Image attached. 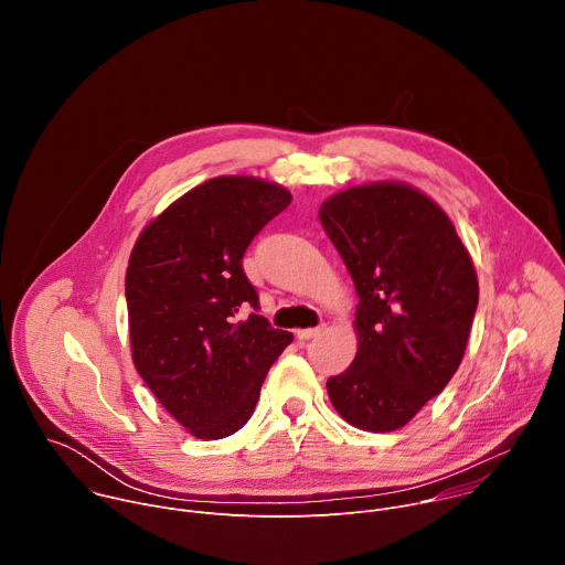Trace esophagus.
I'll return each mask as SVG.
<instances>
[{
    "label": "esophagus",
    "instance_id": "1",
    "mask_svg": "<svg viewBox=\"0 0 565 565\" xmlns=\"http://www.w3.org/2000/svg\"><path fill=\"white\" fill-rule=\"evenodd\" d=\"M321 331H324V327H317V329H301V331H297V340H299V342H308V340L317 338Z\"/></svg>",
    "mask_w": 565,
    "mask_h": 565
}]
</instances>
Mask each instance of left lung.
<instances>
[{
    "label": "left lung",
    "mask_w": 565,
    "mask_h": 565,
    "mask_svg": "<svg viewBox=\"0 0 565 565\" xmlns=\"http://www.w3.org/2000/svg\"><path fill=\"white\" fill-rule=\"evenodd\" d=\"M319 221L360 297L358 355L329 397L358 429L405 427L460 366L478 306L469 253L431 199L397 183L340 192Z\"/></svg>",
    "instance_id": "left-lung-1"
}]
</instances>
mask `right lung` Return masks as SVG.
<instances>
[{
  "mask_svg": "<svg viewBox=\"0 0 565 565\" xmlns=\"http://www.w3.org/2000/svg\"><path fill=\"white\" fill-rule=\"evenodd\" d=\"M290 201L275 183L218 177L151 221L131 250L125 297L136 371L196 438L244 427L292 342L259 315L244 273L253 238Z\"/></svg>",
  "mask_w": 565,
  "mask_h": 565,
  "instance_id": "obj_1",
  "label": "right lung"
}]
</instances>
